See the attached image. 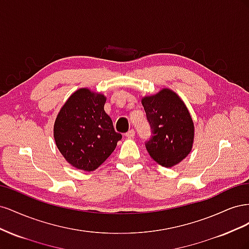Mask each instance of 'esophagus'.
<instances>
[{
	"label": "esophagus",
	"mask_w": 249,
	"mask_h": 249,
	"mask_svg": "<svg viewBox=\"0 0 249 249\" xmlns=\"http://www.w3.org/2000/svg\"><path fill=\"white\" fill-rule=\"evenodd\" d=\"M125 137L129 139H133L135 137V131L133 129H131L129 132L125 133Z\"/></svg>",
	"instance_id": "obj_1"
}]
</instances>
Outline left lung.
<instances>
[{"instance_id": "left-lung-1", "label": "left lung", "mask_w": 249, "mask_h": 249, "mask_svg": "<svg viewBox=\"0 0 249 249\" xmlns=\"http://www.w3.org/2000/svg\"><path fill=\"white\" fill-rule=\"evenodd\" d=\"M153 135L145 142L149 156L172 167L189 155L194 139L193 120L180 97L168 88L141 101Z\"/></svg>"}]
</instances>
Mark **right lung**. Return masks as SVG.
Instances as JSON below:
<instances>
[{
    "mask_svg": "<svg viewBox=\"0 0 249 249\" xmlns=\"http://www.w3.org/2000/svg\"><path fill=\"white\" fill-rule=\"evenodd\" d=\"M106 96L88 88L73 92L58 113L54 138L59 152L73 167L92 171L114 152L122 134L104 110Z\"/></svg>",
    "mask_w": 249,
    "mask_h": 249,
    "instance_id": "right-lung-1",
    "label": "right lung"
}]
</instances>
